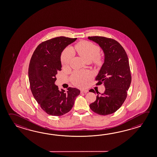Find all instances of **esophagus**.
Returning <instances> with one entry per match:
<instances>
[{
	"mask_svg": "<svg viewBox=\"0 0 157 157\" xmlns=\"http://www.w3.org/2000/svg\"><path fill=\"white\" fill-rule=\"evenodd\" d=\"M80 92L81 93H86L87 92H88V90H82Z\"/></svg>",
	"mask_w": 157,
	"mask_h": 157,
	"instance_id": "obj_1",
	"label": "esophagus"
}]
</instances>
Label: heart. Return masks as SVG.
<instances>
[{
    "label": "heart",
    "mask_w": 157,
    "mask_h": 157,
    "mask_svg": "<svg viewBox=\"0 0 157 157\" xmlns=\"http://www.w3.org/2000/svg\"><path fill=\"white\" fill-rule=\"evenodd\" d=\"M73 50H75L86 62H90L93 60L94 62L97 64H99L101 62V58L98 56L101 49L98 45L91 42L80 41L75 45ZM73 50L71 48H67L63 51L61 56V61L64 67H67L69 64L73 56ZM90 77L88 72L76 71L73 74L71 79L75 86L83 87L89 80Z\"/></svg>",
    "instance_id": "obj_1"
}]
</instances>
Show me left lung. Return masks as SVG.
<instances>
[{"mask_svg": "<svg viewBox=\"0 0 157 157\" xmlns=\"http://www.w3.org/2000/svg\"><path fill=\"white\" fill-rule=\"evenodd\" d=\"M88 39L103 50L104 62L95 80L97 86L104 84L105 88L104 93L98 94L89 107L95 113L106 116L116 112L127 97L132 80L129 60L124 48L116 40L98 36ZM89 92L95 93L93 89Z\"/></svg>", "mask_w": 157, "mask_h": 157, "instance_id": "1", "label": "left lung"}]
</instances>
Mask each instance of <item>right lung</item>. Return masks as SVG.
<instances>
[{
	"label": "right lung",
	"instance_id": "right-lung-1",
	"mask_svg": "<svg viewBox=\"0 0 157 157\" xmlns=\"http://www.w3.org/2000/svg\"><path fill=\"white\" fill-rule=\"evenodd\" d=\"M77 38L59 36L43 41L34 52L30 61L28 76L30 87L41 109L51 116H61L69 112L80 94L77 88L59 90L55 84L57 71L62 69L61 54Z\"/></svg>",
	"mask_w": 157,
	"mask_h": 157
}]
</instances>
